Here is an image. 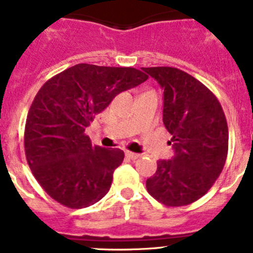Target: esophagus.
<instances>
[{"mask_svg":"<svg viewBox=\"0 0 253 253\" xmlns=\"http://www.w3.org/2000/svg\"><path fill=\"white\" fill-rule=\"evenodd\" d=\"M125 156H126L128 158H130V160H137V158L140 157L139 153H134V152H129V151L125 152Z\"/></svg>","mask_w":253,"mask_h":253,"instance_id":"1","label":"esophagus"}]
</instances>
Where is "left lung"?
<instances>
[{
  "label": "left lung",
  "instance_id": "8db88e82",
  "mask_svg": "<svg viewBox=\"0 0 253 253\" xmlns=\"http://www.w3.org/2000/svg\"><path fill=\"white\" fill-rule=\"evenodd\" d=\"M163 90V124L175 151L157 162L148 193L167 207L191 204L220 175L228 153V125L213 92L189 73L172 67L142 68Z\"/></svg>",
  "mask_w": 253,
  "mask_h": 253
}]
</instances>
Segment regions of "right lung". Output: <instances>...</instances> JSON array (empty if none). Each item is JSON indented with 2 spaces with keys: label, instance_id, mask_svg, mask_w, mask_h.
<instances>
[{
  "label": "right lung",
  "instance_id": "obj_1",
  "mask_svg": "<svg viewBox=\"0 0 253 253\" xmlns=\"http://www.w3.org/2000/svg\"><path fill=\"white\" fill-rule=\"evenodd\" d=\"M148 80L130 67L80 63L45 82L25 125V154L33 175L50 198L81 209L101 200L124 152L92 146L84 134L116 95Z\"/></svg>",
  "mask_w": 253,
  "mask_h": 253
}]
</instances>
